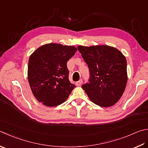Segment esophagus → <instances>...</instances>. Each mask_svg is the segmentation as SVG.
<instances>
[{
  "instance_id": "34e87169",
  "label": "esophagus",
  "mask_w": 148,
  "mask_h": 148,
  "mask_svg": "<svg viewBox=\"0 0 148 148\" xmlns=\"http://www.w3.org/2000/svg\"><path fill=\"white\" fill-rule=\"evenodd\" d=\"M82 80L80 79V80H79V81H77V82H75V84H76L78 86H80V85L82 84Z\"/></svg>"
}]
</instances>
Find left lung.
Masks as SVG:
<instances>
[{
    "mask_svg": "<svg viewBox=\"0 0 148 148\" xmlns=\"http://www.w3.org/2000/svg\"><path fill=\"white\" fill-rule=\"evenodd\" d=\"M78 49L90 69V82L82 86L89 99L104 108L115 104L127 81L126 57L118 49L108 45L79 46Z\"/></svg>",
    "mask_w": 148,
    "mask_h": 148,
    "instance_id": "1",
    "label": "left lung"
}]
</instances>
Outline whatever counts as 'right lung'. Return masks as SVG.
Returning <instances> with one entry per match:
<instances>
[{
    "label": "right lung",
    "instance_id": "obj_1",
    "mask_svg": "<svg viewBox=\"0 0 148 148\" xmlns=\"http://www.w3.org/2000/svg\"><path fill=\"white\" fill-rule=\"evenodd\" d=\"M77 48L56 43L46 44L30 55L27 79L33 95L44 106L54 107L64 102L75 88L69 82L67 62Z\"/></svg>",
    "mask_w": 148,
    "mask_h": 148
}]
</instances>
